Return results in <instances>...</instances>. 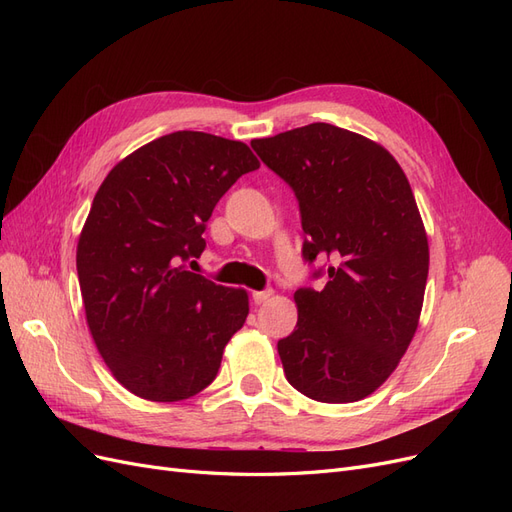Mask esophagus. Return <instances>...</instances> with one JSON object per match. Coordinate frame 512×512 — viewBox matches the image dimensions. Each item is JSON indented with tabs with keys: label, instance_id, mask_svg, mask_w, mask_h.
Returning a JSON list of instances; mask_svg holds the SVG:
<instances>
[{
	"label": "esophagus",
	"instance_id": "1",
	"mask_svg": "<svg viewBox=\"0 0 512 512\" xmlns=\"http://www.w3.org/2000/svg\"><path fill=\"white\" fill-rule=\"evenodd\" d=\"M271 297H273V290H254V292H252V299H254L256 305L269 301Z\"/></svg>",
	"mask_w": 512,
	"mask_h": 512
}]
</instances>
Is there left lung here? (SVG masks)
Instances as JSON below:
<instances>
[{"mask_svg": "<svg viewBox=\"0 0 512 512\" xmlns=\"http://www.w3.org/2000/svg\"><path fill=\"white\" fill-rule=\"evenodd\" d=\"M299 200L303 258L331 260L322 290L299 288V320L277 342L286 380L309 399L374 393L408 350L423 309L429 245L410 183L382 145L331 123L252 141Z\"/></svg>", "mask_w": 512, "mask_h": 512, "instance_id": "8db88e82", "label": "left lung"}]
</instances>
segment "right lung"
Here are the masks:
<instances>
[{
	"instance_id": "add662e5",
	"label": "right lung",
	"mask_w": 512,
	"mask_h": 512,
	"mask_svg": "<svg viewBox=\"0 0 512 512\" xmlns=\"http://www.w3.org/2000/svg\"><path fill=\"white\" fill-rule=\"evenodd\" d=\"M260 166L245 143L181 130L123 158L102 181L76 247L96 348L136 397L181 401L215 380L247 292L188 271L218 200Z\"/></svg>"
}]
</instances>
